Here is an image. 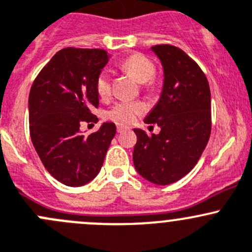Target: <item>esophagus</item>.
<instances>
[{
  "mask_svg": "<svg viewBox=\"0 0 252 252\" xmlns=\"http://www.w3.org/2000/svg\"><path fill=\"white\" fill-rule=\"evenodd\" d=\"M116 129H118L119 133H121V132H124V131H126V129H128V127L125 126V125H120V124H119V125L116 126Z\"/></svg>",
  "mask_w": 252,
  "mask_h": 252,
  "instance_id": "34e87169",
  "label": "esophagus"
}]
</instances>
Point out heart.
Wrapping results in <instances>:
<instances>
[{
  "instance_id": "1",
  "label": "heart",
  "mask_w": 252,
  "mask_h": 252,
  "mask_svg": "<svg viewBox=\"0 0 252 252\" xmlns=\"http://www.w3.org/2000/svg\"><path fill=\"white\" fill-rule=\"evenodd\" d=\"M121 68L131 73L139 83H143L144 89H152L154 87V74H156V63L146 55L132 54L121 62ZM95 91L100 98L105 99L111 94V78L110 73L103 69L95 78ZM147 106L143 101L139 100H120L116 101L108 111L106 118L119 124H131L138 116L146 113Z\"/></svg>"
}]
</instances>
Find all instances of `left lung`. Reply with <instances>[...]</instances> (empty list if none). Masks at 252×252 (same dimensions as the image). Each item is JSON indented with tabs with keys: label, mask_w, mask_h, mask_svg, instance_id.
<instances>
[{
	"label": "left lung",
	"mask_w": 252,
	"mask_h": 252,
	"mask_svg": "<svg viewBox=\"0 0 252 252\" xmlns=\"http://www.w3.org/2000/svg\"><path fill=\"white\" fill-rule=\"evenodd\" d=\"M164 68V86L156 108L144 119L159 134L133 129L136 170L157 185L176 183L190 173L211 136V91L201 67L174 45L152 47Z\"/></svg>",
	"instance_id": "1"
}]
</instances>
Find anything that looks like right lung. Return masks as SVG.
I'll list each match as a JSON object with an SVG mask.
<instances>
[{
    "instance_id": "add662e5",
    "label": "right lung",
    "mask_w": 252,
    "mask_h": 252,
    "mask_svg": "<svg viewBox=\"0 0 252 252\" xmlns=\"http://www.w3.org/2000/svg\"><path fill=\"white\" fill-rule=\"evenodd\" d=\"M110 55L103 49L64 47L42 67L29 93V132L45 169L60 183L77 188L100 171L111 139L113 123L84 136L82 123L98 118L95 78Z\"/></svg>"
}]
</instances>
